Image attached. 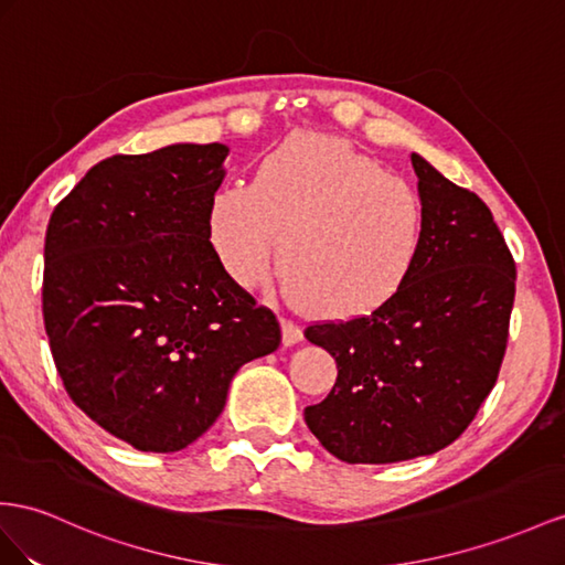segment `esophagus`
I'll return each mask as SVG.
<instances>
[{
	"label": "esophagus",
	"instance_id": "obj_1",
	"mask_svg": "<svg viewBox=\"0 0 565 565\" xmlns=\"http://www.w3.org/2000/svg\"><path fill=\"white\" fill-rule=\"evenodd\" d=\"M298 341H302V331L298 324H294L291 320L281 322V343L284 345H296Z\"/></svg>",
	"mask_w": 565,
	"mask_h": 565
}]
</instances>
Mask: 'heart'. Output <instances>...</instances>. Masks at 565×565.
<instances>
[{"label": "heart", "instance_id": "obj_1", "mask_svg": "<svg viewBox=\"0 0 565 565\" xmlns=\"http://www.w3.org/2000/svg\"><path fill=\"white\" fill-rule=\"evenodd\" d=\"M277 231L288 291L327 320H353L408 281L425 205L408 181L351 142L296 134L257 164L250 185H222L207 212L212 250L238 286L263 279Z\"/></svg>", "mask_w": 565, "mask_h": 565}]
</instances>
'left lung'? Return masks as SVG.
<instances>
[{"label":"left lung","instance_id":"1","mask_svg":"<svg viewBox=\"0 0 565 565\" xmlns=\"http://www.w3.org/2000/svg\"><path fill=\"white\" fill-rule=\"evenodd\" d=\"M411 159L425 241L408 281L367 317L306 329L339 370L306 425L343 462H401L456 441L494 388L509 339L515 263L494 216Z\"/></svg>","mask_w":565,"mask_h":565}]
</instances>
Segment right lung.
I'll return each mask as SVG.
<instances>
[{
	"label": "right lung",
	"instance_id": "right-lung-1",
	"mask_svg": "<svg viewBox=\"0 0 565 565\" xmlns=\"http://www.w3.org/2000/svg\"><path fill=\"white\" fill-rule=\"evenodd\" d=\"M228 148L173 142L95 164L50 216L42 312L76 406L138 451L173 454L222 415L279 322L226 277L207 236Z\"/></svg>",
	"mask_w": 565,
	"mask_h": 565
}]
</instances>
